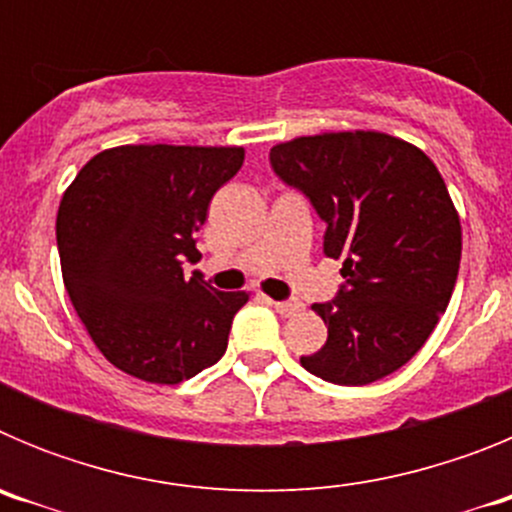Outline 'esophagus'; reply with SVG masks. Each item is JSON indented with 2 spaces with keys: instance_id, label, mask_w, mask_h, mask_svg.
I'll return each instance as SVG.
<instances>
[{
  "instance_id": "1",
  "label": "esophagus",
  "mask_w": 512,
  "mask_h": 512,
  "mask_svg": "<svg viewBox=\"0 0 512 512\" xmlns=\"http://www.w3.org/2000/svg\"><path fill=\"white\" fill-rule=\"evenodd\" d=\"M274 305V310L279 312V315H284V318H292V315H297V312L302 310V302H271Z\"/></svg>"
}]
</instances>
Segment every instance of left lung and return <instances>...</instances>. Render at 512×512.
I'll return each mask as SVG.
<instances>
[{
  "mask_svg": "<svg viewBox=\"0 0 512 512\" xmlns=\"http://www.w3.org/2000/svg\"><path fill=\"white\" fill-rule=\"evenodd\" d=\"M271 166L328 223L325 256L343 259V289L312 310L328 341L300 364L361 387L418 354L446 312L461 261V223L436 164L379 130L300 135L271 148Z\"/></svg>",
  "mask_w": 512,
  "mask_h": 512,
  "instance_id": "left-lung-1",
  "label": "left lung"
}]
</instances>
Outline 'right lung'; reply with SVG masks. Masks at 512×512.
<instances>
[{"mask_svg": "<svg viewBox=\"0 0 512 512\" xmlns=\"http://www.w3.org/2000/svg\"><path fill=\"white\" fill-rule=\"evenodd\" d=\"M243 146H115L89 158L56 217L61 274L94 346L120 372L179 384L225 354L248 292H217L194 233L212 194L238 174Z\"/></svg>", "mask_w": 512, "mask_h": 512, "instance_id": "obj_1", "label": "right lung"}]
</instances>
